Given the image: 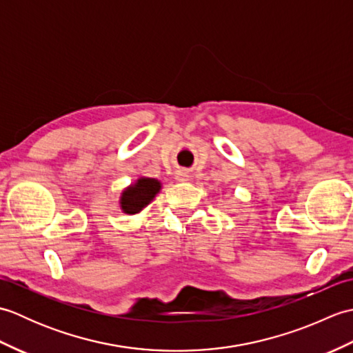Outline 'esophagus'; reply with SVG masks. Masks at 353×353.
Segmentation results:
<instances>
[{
	"instance_id": "esophagus-1",
	"label": "esophagus",
	"mask_w": 353,
	"mask_h": 353,
	"mask_svg": "<svg viewBox=\"0 0 353 353\" xmlns=\"http://www.w3.org/2000/svg\"><path fill=\"white\" fill-rule=\"evenodd\" d=\"M190 179V174L186 171H177V174H176V181L177 182H186Z\"/></svg>"
}]
</instances>
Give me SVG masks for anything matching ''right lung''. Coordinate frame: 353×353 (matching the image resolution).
<instances>
[{"mask_svg": "<svg viewBox=\"0 0 353 353\" xmlns=\"http://www.w3.org/2000/svg\"><path fill=\"white\" fill-rule=\"evenodd\" d=\"M162 190V182L157 179L141 176L119 194V209L127 215H137L147 208Z\"/></svg>", "mask_w": 353, "mask_h": 353, "instance_id": "add662e5", "label": "right lung"}]
</instances>
